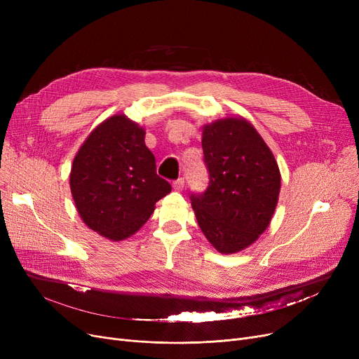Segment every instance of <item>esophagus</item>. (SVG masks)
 <instances>
[{
	"instance_id": "esophagus-1",
	"label": "esophagus",
	"mask_w": 359,
	"mask_h": 359,
	"mask_svg": "<svg viewBox=\"0 0 359 359\" xmlns=\"http://www.w3.org/2000/svg\"><path fill=\"white\" fill-rule=\"evenodd\" d=\"M183 187H184V179L179 177L177 180L173 182V189H175V191L180 192V191H183Z\"/></svg>"
}]
</instances>
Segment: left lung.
Segmentation results:
<instances>
[{
  "mask_svg": "<svg viewBox=\"0 0 359 359\" xmlns=\"http://www.w3.org/2000/svg\"><path fill=\"white\" fill-rule=\"evenodd\" d=\"M210 184L192 194L199 229L224 255L249 248L273 217L280 173L272 151L244 118H224L202 129Z\"/></svg>",
  "mask_w": 359,
  "mask_h": 359,
  "instance_id": "obj_1",
  "label": "left lung"
}]
</instances>
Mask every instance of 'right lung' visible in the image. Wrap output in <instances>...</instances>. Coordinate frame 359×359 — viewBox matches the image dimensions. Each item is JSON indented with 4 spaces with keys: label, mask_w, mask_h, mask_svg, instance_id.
<instances>
[{
    "label": "right lung",
    "mask_w": 359,
    "mask_h": 359,
    "mask_svg": "<svg viewBox=\"0 0 359 359\" xmlns=\"http://www.w3.org/2000/svg\"><path fill=\"white\" fill-rule=\"evenodd\" d=\"M144 140L138 123L110 116L91 130L72 161L69 186L81 219L113 241L135 234L172 191Z\"/></svg>",
    "instance_id": "obj_1"
}]
</instances>
